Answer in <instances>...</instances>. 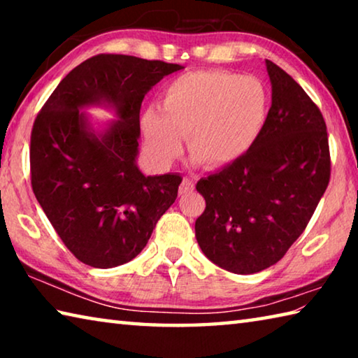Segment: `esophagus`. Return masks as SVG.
<instances>
[{"label":"esophagus","mask_w":358,"mask_h":358,"mask_svg":"<svg viewBox=\"0 0 358 358\" xmlns=\"http://www.w3.org/2000/svg\"><path fill=\"white\" fill-rule=\"evenodd\" d=\"M192 191H194V181L191 178L185 177L180 185V196H187V194H191Z\"/></svg>","instance_id":"1"}]
</instances>
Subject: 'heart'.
<instances>
[{"instance_id": "heart-1", "label": "heart", "mask_w": 358, "mask_h": 358, "mask_svg": "<svg viewBox=\"0 0 358 358\" xmlns=\"http://www.w3.org/2000/svg\"><path fill=\"white\" fill-rule=\"evenodd\" d=\"M268 108V88L256 76L192 71L162 90L161 108L148 107L141 123L150 153L161 166L181 155L187 134L194 157L217 169L238 161L254 147Z\"/></svg>"}]
</instances>
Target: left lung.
Segmentation results:
<instances>
[{"label":"left lung","mask_w":358,"mask_h":358,"mask_svg":"<svg viewBox=\"0 0 358 358\" xmlns=\"http://www.w3.org/2000/svg\"><path fill=\"white\" fill-rule=\"evenodd\" d=\"M271 107L248 153L197 181L202 252L221 268L251 275L275 265L306 229L330 181L327 126L319 107L280 66L265 59Z\"/></svg>","instance_id":"1"}]
</instances>
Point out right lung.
<instances>
[{
    "mask_svg": "<svg viewBox=\"0 0 358 358\" xmlns=\"http://www.w3.org/2000/svg\"><path fill=\"white\" fill-rule=\"evenodd\" d=\"M181 69L159 59L101 53L72 69L34 120L29 145L36 199L66 248L94 268L134 259L175 202L181 177L138 171L141 107ZM107 103L119 121L96 133L80 108Z\"/></svg>",
    "mask_w": 358,
    "mask_h": 358,
    "instance_id": "obj_1",
    "label": "right lung"
}]
</instances>
